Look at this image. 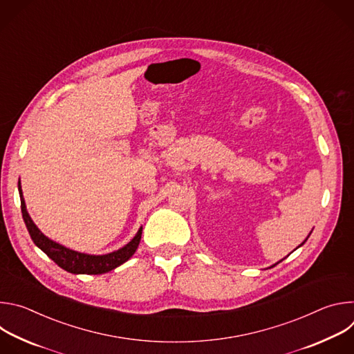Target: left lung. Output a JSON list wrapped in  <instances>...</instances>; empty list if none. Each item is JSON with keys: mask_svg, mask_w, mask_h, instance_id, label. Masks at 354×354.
I'll return each mask as SVG.
<instances>
[{"mask_svg": "<svg viewBox=\"0 0 354 354\" xmlns=\"http://www.w3.org/2000/svg\"><path fill=\"white\" fill-rule=\"evenodd\" d=\"M311 232H313V231H311ZM311 232H310V234H308V236H310V235H311ZM308 236H307V238H306V241H307V239H308ZM306 241H304V242H302V243H301V245H304V243H306ZM301 245H299V246H301ZM299 246H297V248H299ZM297 248H295V249H297ZM287 257H288V255H287ZM281 261H283V259H281ZM281 261H279V262H277V263H280V262H281ZM277 263H274V265H273V266H276V265H277ZM273 266H270V268H273Z\"/></svg>", "mask_w": 354, "mask_h": 354, "instance_id": "8db88e82", "label": "left lung"}]
</instances>
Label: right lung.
<instances>
[{"label": "right lung", "mask_w": 354, "mask_h": 354, "mask_svg": "<svg viewBox=\"0 0 354 354\" xmlns=\"http://www.w3.org/2000/svg\"><path fill=\"white\" fill-rule=\"evenodd\" d=\"M18 190H19V197H21V210H22V217L26 224V228L29 231V235L35 245L41 249L44 254L55 261L62 269H64L68 273L73 274H104L108 273L118 266L123 265L127 262L133 255L136 249L138 248L141 234H142V227L138 228L137 234L134 238L122 246L118 250L111 252V254L105 255H89V254H82V252L73 250L53 239H50L46 236L33 223L30 218L26 205H25V198L22 194V187H21V180L18 182Z\"/></svg>", "instance_id": "right-lung-1"}]
</instances>
